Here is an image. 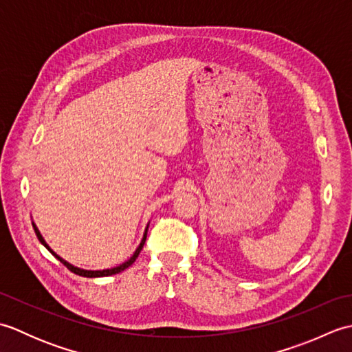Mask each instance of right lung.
<instances>
[{
  "instance_id": "right-lung-1",
  "label": "right lung",
  "mask_w": 352,
  "mask_h": 352,
  "mask_svg": "<svg viewBox=\"0 0 352 352\" xmlns=\"http://www.w3.org/2000/svg\"><path fill=\"white\" fill-rule=\"evenodd\" d=\"M148 227H149V222L146 223V228H145V231H144V237H142V241H140V243H139V246L136 248V251L133 252V256L126 260V261H124L122 265H119V266H115V267H110V269H98V271H92V269H83V267H78V266H74L72 263H69V261H66L65 258H62L60 256H58L57 252H54L51 250V246L45 242V239H43V236L41 234V231H39V228L36 227V223L33 222V228H34V233H36V236H37V239H39V242L45 246V248H47L52 256H54L57 260H60L62 263L69 269L71 272H74V274H77V275H80V276H86V278H98V276H109V275H115V274H119V272H122V271H125L126 267L129 266H131L134 261H136V258L139 257V254H140V251H142V248H144V245H145V241H146V233H148Z\"/></svg>"
}]
</instances>
